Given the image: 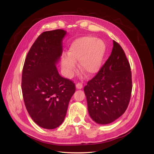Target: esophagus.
<instances>
[{
  "mask_svg": "<svg viewBox=\"0 0 154 154\" xmlns=\"http://www.w3.org/2000/svg\"><path fill=\"white\" fill-rule=\"evenodd\" d=\"M76 87L77 88H78V89H81V88H83V84L82 83H76Z\"/></svg>",
  "mask_w": 154,
  "mask_h": 154,
  "instance_id": "esophagus-1",
  "label": "esophagus"
}]
</instances>
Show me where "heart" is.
Instances as JSON below:
<instances>
[{
    "mask_svg": "<svg viewBox=\"0 0 154 154\" xmlns=\"http://www.w3.org/2000/svg\"><path fill=\"white\" fill-rule=\"evenodd\" d=\"M106 46L103 40L92 36H83L74 40L70 45L67 54L62 58V67L64 75L72 78L76 69V62L87 75L92 76L100 69L105 53Z\"/></svg>",
    "mask_w": 154,
    "mask_h": 154,
    "instance_id": "b5f03b06",
    "label": "heart"
}]
</instances>
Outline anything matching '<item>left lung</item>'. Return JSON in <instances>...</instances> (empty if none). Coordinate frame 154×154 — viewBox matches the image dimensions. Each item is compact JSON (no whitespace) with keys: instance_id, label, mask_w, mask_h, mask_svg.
<instances>
[{"instance_id":"left-lung-1","label":"left lung","mask_w":154,"mask_h":154,"mask_svg":"<svg viewBox=\"0 0 154 154\" xmlns=\"http://www.w3.org/2000/svg\"><path fill=\"white\" fill-rule=\"evenodd\" d=\"M132 89V72L125 51L113 40L109 58L84 90L89 115L98 124H109L128 106Z\"/></svg>"}]
</instances>
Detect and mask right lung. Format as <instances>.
<instances>
[{"label": "right lung", "instance_id": "obj_1", "mask_svg": "<svg viewBox=\"0 0 154 154\" xmlns=\"http://www.w3.org/2000/svg\"><path fill=\"white\" fill-rule=\"evenodd\" d=\"M63 29L40 34L27 53L22 69V92L26 109L40 127L53 129L66 117L75 83L60 75L56 67L62 53Z\"/></svg>", "mask_w": 154, "mask_h": 154}]
</instances>
